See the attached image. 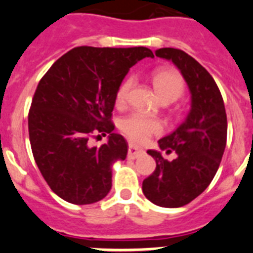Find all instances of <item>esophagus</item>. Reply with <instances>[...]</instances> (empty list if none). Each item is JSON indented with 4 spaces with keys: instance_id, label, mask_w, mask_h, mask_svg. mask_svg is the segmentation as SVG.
I'll return each instance as SVG.
<instances>
[{
    "instance_id": "obj_1",
    "label": "esophagus",
    "mask_w": 253,
    "mask_h": 253,
    "mask_svg": "<svg viewBox=\"0 0 253 253\" xmlns=\"http://www.w3.org/2000/svg\"><path fill=\"white\" fill-rule=\"evenodd\" d=\"M145 154V151L142 149H139V147H137V146L134 145H129V149H128V158L129 159H137V158H139L141 155H143Z\"/></svg>"
}]
</instances>
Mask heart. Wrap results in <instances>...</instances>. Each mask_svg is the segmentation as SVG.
Segmentation results:
<instances>
[{
    "label": "heart",
    "mask_w": 253,
    "mask_h": 253,
    "mask_svg": "<svg viewBox=\"0 0 253 253\" xmlns=\"http://www.w3.org/2000/svg\"><path fill=\"white\" fill-rule=\"evenodd\" d=\"M151 81L156 94L163 102H174L183 93V80L177 71L158 70L151 76ZM133 86V79H126L120 84L115 95L116 107L123 108L128 102L129 91ZM120 130L133 143L141 145L154 134H159L163 130V124L159 119L147 115L134 112L128 115L120 122Z\"/></svg>",
    "instance_id": "b5f03b06"
}]
</instances>
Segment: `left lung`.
<instances>
[{
    "label": "left lung",
    "mask_w": 253,
    "mask_h": 253,
    "mask_svg": "<svg viewBox=\"0 0 253 253\" xmlns=\"http://www.w3.org/2000/svg\"><path fill=\"white\" fill-rule=\"evenodd\" d=\"M155 54L172 60L181 71L191 94V108L176 130L158 141L160 151H147L156 168L143 179L142 191L156 206L177 208L199 197L212 182L226 146V111L213 77L193 56L173 47ZM162 151L176 152V158L169 162Z\"/></svg>",
    "instance_id": "left-lung-1"
}]
</instances>
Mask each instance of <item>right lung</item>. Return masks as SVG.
<instances>
[{
    "instance_id": "1",
    "label": "right lung",
    "mask_w": 253,
    "mask_h": 253,
    "mask_svg": "<svg viewBox=\"0 0 253 253\" xmlns=\"http://www.w3.org/2000/svg\"><path fill=\"white\" fill-rule=\"evenodd\" d=\"M146 56L154 54L143 46H79L40 80L28 114L32 154L50 189L68 203L91 204L110 193L112 164L128 154L111 123L115 95L129 68ZM106 134L101 148L88 145Z\"/></svg>"
}]
</instances>
